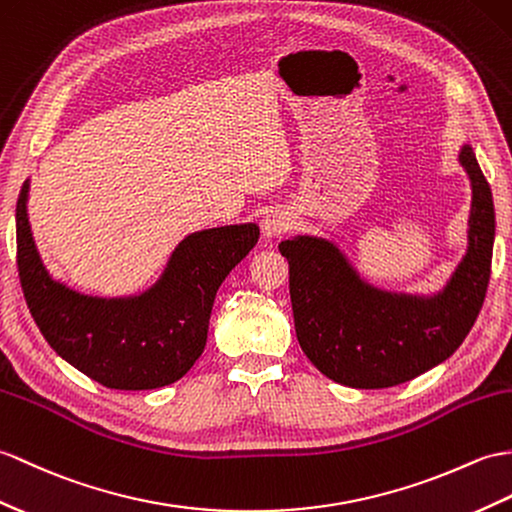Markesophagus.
Instances as JSON below:
<instances>
[{
	"label": "esophagus",
	"instance_id": "34e87169",
	"mask_svg": "<svg viewBox=\"0 0 512 512\" xmlns=\"http://www.w3.org/2000/svg\"><path fill=\"white\" fill-rule=\"evenodd\" d=\"M290 216L281 209H275L266 213V218L261 220V231L268 237V240H275V237H281L285 231L290 229Z\"/></svg>",
	"mask_w": 512,
	"mask_h": 512
}]
</instances>
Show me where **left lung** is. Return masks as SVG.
I'll return each mask as SVG.
<instances>
[{
  "mask_svg": "<svg viewBox=\"0 0 512 512\" xmlns=\"http://www.w3.org/2000/svg\"><path fill=\"white\" fill-rule=\"evenodd\" d=\"M458 161L471 181L467 253L436 294L366 283L340 248L314 235L279 244L290 264L296 338L320 373L351 388H390L445 362L478 318L491 277L495 209L469 144Z\"/></svg>",
  "mask_w": 512,
  "mask_h": 512,
  "instance_id": "8db88e82",
  "label": "left lung"
}]
</instances>
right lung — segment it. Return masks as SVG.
<instances>
[{"label": "right lung", "instance_id": "right-lung-1", "mask_svg": "<svg viewBox=\"0 0 512 512\" xmlns=\"http://www.w3.org/2000/svg\"><path fill=\"white\" fill-rule=\"evenodd\" d=\"M28 194L30 178L17 200V268L47 344L106 388L152 390L181 379L205 349L218 288L259 240L257 224L189 233L146 292L106 299L52 279L32 237Z\"/></svg>", "mask_w": 512, "mask_h": 512}]
</instances>
